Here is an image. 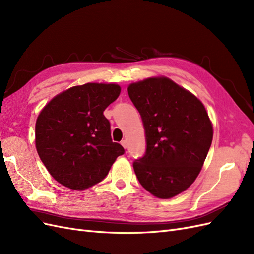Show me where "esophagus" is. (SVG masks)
Instances as JSON below:
<instances>
[{"instance_id": "esophagus-1", "label": "esophagus", "mask_w": 254, "mask_h": 254, "mask_svg": "<svg viewBox=\"0 0 254 254\" xmlns=\"http://www.w3.org/2000/svg\"><path fill=\"white\" fill-rule=\"evenodd\" d=\"M121 144H122V146H123V147H124L125 149L127 148V141H126V140H122Z\"/></svg>"}]
</instances>
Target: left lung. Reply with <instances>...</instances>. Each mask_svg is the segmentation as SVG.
Instances as JSON below:
<instances>
[{
	"label": "left lung",
	"mask_w": 254,
	"mask_h": 254,
	"mask_svg": "<svg viewBox=\"0 0 254 254\" xmlns=\"http://www.w3.org/2000/svg\"><path fill=\"white\" fill-rule=\"evenodd\" d=\"M139 110L147 148L133 162L141 186L151 195L170 199L196 180L213 140V125L202 102L165 76L128 86Z\"/></svg>",
	"instance_id": "1"
}]
</instances>
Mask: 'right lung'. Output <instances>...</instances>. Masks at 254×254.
I'll list each match as a JSON object with an SVG mask.
<instances>
[{
    "instance_id": "right-lung-1",
    "label": "right lung",
    "mask_w": 254,
    "mask_h": 254,
    "mask_svg": "<svg viewBox=\"0 0 254 254\" xmlns=\"http://www.w3.org/2000/svg\"><path fill=\"white\" fill-rule=\"evenodd\" d=\"M120 93L117 83L88 82L63 91L43 107L36 121V149L57 182L86 190L105 179L124 153L112 142L104 115Z\"/></svg>"
}]
</instances>
